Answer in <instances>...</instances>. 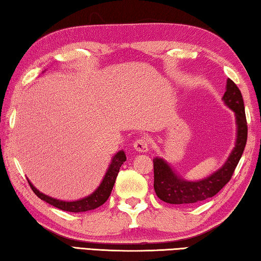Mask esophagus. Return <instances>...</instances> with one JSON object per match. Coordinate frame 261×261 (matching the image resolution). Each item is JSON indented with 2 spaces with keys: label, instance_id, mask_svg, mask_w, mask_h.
I'll list each match as a JSON object with an SVG mask.
<instances>
[{
  "label": "esophagus",
  "instance_id": "1",
  "mask_svg": "<svg viewBox=\"0 0 261 261\" xmlns=\"http://www.w3.org/2000/svg\"><path fill=\"white\" fill-rule=\"evenodd\" d=\"M134 147L137 151L145 153L149 149V139L147 137H141V138H138L135 141Z\"/></svg>",
  "mask_w": 261,
  "mask_h": 261
}]
</instances>
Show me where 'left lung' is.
Here are the masks:
<instances>
[{
  "label": "left lung",
  "mask_w": 261,
  "mask_h": 261,
  "mask_svg": "<svg viewBox=\"0 0 261 261\" xmlns=\"http://www.w3.org/2000/svg\"><path fill=\"white\" fill-rule=\"evenodd\" d=\"M224 101L235 112L238 124V139L228 160L217 172L200 181H186L180 179L162 159L154 162V189L160 200L170 204H192L215 196L229 181L243 154L248 139V124L244 101L240 89L231 80H227Z\"/></svg>",
  "instance_id": "1"
}]
</instances>
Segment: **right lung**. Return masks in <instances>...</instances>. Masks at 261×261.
<instances>
[{
  "mask_svg": "<svg viewBox=\"0 0 261 261\" xmlns=\"http://www.w3.org/2000/svg\"><path fill=\"white\" fill-rule=\"evenodd\" d=\"M125 154L124 151L121 150L114 156V159L112 160V163L108 168V171L106 172V176L103 178L102 182L100 184V186L98 187V189L94 193H92L91 195L88 197H84L82 200L79 201H74V202H65V201H59L56 200V198H52L48 195H44V194L40 193L37 189L33 186V185L28 180V184L32 188V191L35 193V195L37 197H40L41 200L45 201L49 204L54 205L58 209L63 210V211H68V212H85L89 210H93L97 209L100 205H102L105 203L108 197H110L113 186H114L115 180L117 177V173L120 171L121 165L123 162H125Z\"/></svg>",
  "mask_w": 261,
  "mask_h": 261,
  "instance_id": "obj_1",
  "label": "right lung"
}]
</instances>
